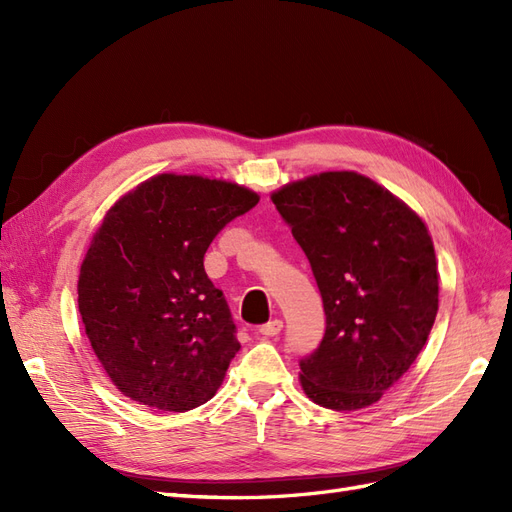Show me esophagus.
<instances>
[{"label":"esophagus","mask_w":512,"mask_h":512,"mask_svg":"<svg viewBox=\"0 0 512 512\" xmlns=\"http://www.w3.org/2000/svg\"><path fill=\"white\" fill-rule=\"evenodd\" d=\"M282 329H284V322L280 318H273L267 324H262V327L258 329V333L265 335V337H275V335H280Z\"/></svg>","instance_id":"obj_1"}]
</instances>
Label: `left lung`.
Returning a JSON list of instances; mask_svg holds the SVG:
<instances>
[{
  "label": "left lung",
  "instance_id": "8db88e82",
  "mask_svg": "<svg viewBox=\"0 0 512 512\" xmlns=\"http://www.w3.org/2000/svg\"><path fill=\"white\" fill-rule=\"evenodd\" d=\"M303 247L327 331L301 361L303 393L335 412L361 410L406 374L438 314V262L427 224L380 183L327 170L271 194Z\"/></svg>",
  "mask_w": 512,
  "mask_h": 512
}]
</instances>
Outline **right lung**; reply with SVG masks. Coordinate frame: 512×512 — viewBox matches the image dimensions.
Masks as SVG:
<instances>
[{"label": "right lung", "instance_id": "right-lung-1", "mask_svg": "<svg viewBox=\"0 0 512 512\" xmlns=\"http://www.w3.org/2000/svg\"><path fill=\"white\" fill-rule=\"evenodd\" d=\"M258 200L235 181L162 173L106 211L81 265L79 312L106 376L136 404L188 412L218 393L239 342L205 252Z\"/></svg>", "mask_w": 512, "mask_h": 512}]
</instances>
